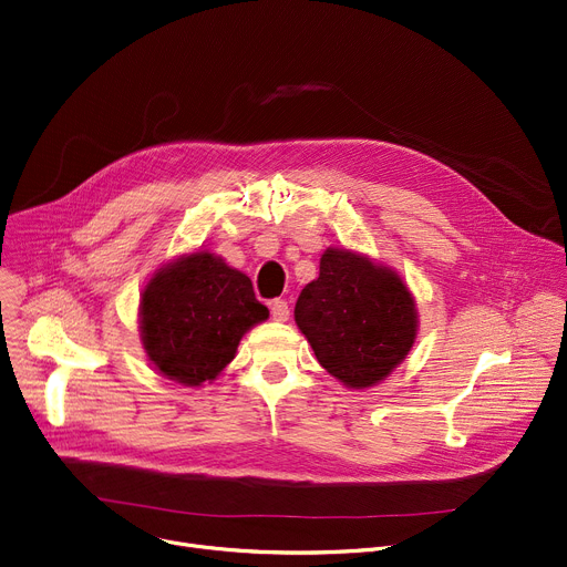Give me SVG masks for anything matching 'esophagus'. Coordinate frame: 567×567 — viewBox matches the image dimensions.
<instances>
[{"label":"esophagus","mask_w":567,"mask_h":567,"mask_svg":"<svg viewBox=\"0 0 567 567\" xmlns=\"http://www.w3.org/2000/svg\"><path fill=\"white\" fill-rule=\"evenodd\" d=\"M270 313H272V320H277V322H286V320H288V316H290L288 301H284V299H275V301L270 303Z\"/></svg>","instance_id":"esophagus-1"}]
</instances>
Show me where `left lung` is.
<instances>
[{
	"instance_id": "1",
	"label": "left lung",
	"mask_w": 567,
	"mask_h": 567,
	"mask_svg": "<svg viewBox=\"0 0 567 567\" xmlns=\"http://www.w3.org/2000/svg\"><path fill=\"white\" fill-rule=\"evenodd\" d=\"M295 322L320 365L354 390L383 381L417 336L415 299L402 277L338 247L322 254L320 277L299 292Z\"/></svg>"
}]
</instances>
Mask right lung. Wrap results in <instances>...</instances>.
I'll list each match as a JSON object with an SVG mask.
<instances>
[{"label":"right lung","mask_w":567,"mask_h":567,"mask_svg":"<svg viewBox=\"0 0 567 567\" xmlns=\"http://www.w3.org/2000/svg\"><path fill=\"white\" fill-rule=\"evenodd\" d=\"M268 316L247 275L199 249L161 266L143 288L141 340L163 377L193 388L220 374Z\"/></svg>","instance_id":"add662e5"}]
</instances>
